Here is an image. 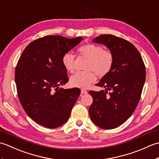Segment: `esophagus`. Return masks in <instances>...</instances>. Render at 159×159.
I'll list each match as a JSON object with an SVG mask.
<instances>
[{
  "mask_svg": "<svg viewBox=\"0 0 159 159\" xmlns=\"http://www.w3.org/2000/svg\"><path fill=\"white\" fill-rule=\"evenodd\" d=\"M81 93L82 94H86V93H87V91L83 89H81Z\"/></svg>",
  "mask_w": 159,
  "mask_h": 159,
  "instance_id": "obj_1",
  "label": "esophagus"
}]
</instances>
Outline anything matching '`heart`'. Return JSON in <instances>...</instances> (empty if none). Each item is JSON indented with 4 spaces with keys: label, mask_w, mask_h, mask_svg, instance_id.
<instances>
[{
    "label": "heart",
    "mask_w": 159,
    "mask_h": 159,
    "mask_svg": "<svg viewBox=\"0 0 159 159\" xmlns=\"http://www.w3.org/2000/svg\"><path fill=\"white\" fill-rule=\"evenodd\" d=\"M78 55L87 59L83 72H76L70 78L71 85L86 89L96 80V74L104 77L109 74L114 63V55L109 50L94 43H87L78 48ZM62 64L65 69L72 73L75 69V57L68 52L62 57Z\"/></svg>",
    "instance_id": "obj_1"
}]
</instances>
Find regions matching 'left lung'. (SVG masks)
<instances>
[{"instance_id":"8db88e82","label":"left lung","mask_w":159,"mask_h":159,"mask_svg":"<svg viewBox=\"0 0 159 159\" xmlns=\"http://www.w3.org/2000/svg\"><path fill=\"white\" fill-rule=\"evenodd\" d=\"M93 41L105 45L113 52L114 63L109 74L96 85L106 90L89 92L93 98L89 116L98 126L113 129L135 110L146 80V67L138 50L126 39L106 34Z\"/></svg>"}]
</instances>
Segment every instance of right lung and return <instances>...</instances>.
Instances as JSON below:
<instances>
[{
  "mask_svg": "<svg viewBox=\"0 0 159 159\" xmlns=\"http://www.w3.org/2000/svg\"><path fill=\"white\" fill-rule=\"evenodd\" d=\"M82 40L47 35L30 43L20 57L15 70L18 98L26 114L43 126L65 124L80 95L79 88L59 86L69 80L62 57Z\"/></svg>",
  "mask_w": 159,
  "mask_h": 159,
  "instance_id": "right-lung-1",
  "label": "right lung"
}]
</instances>
